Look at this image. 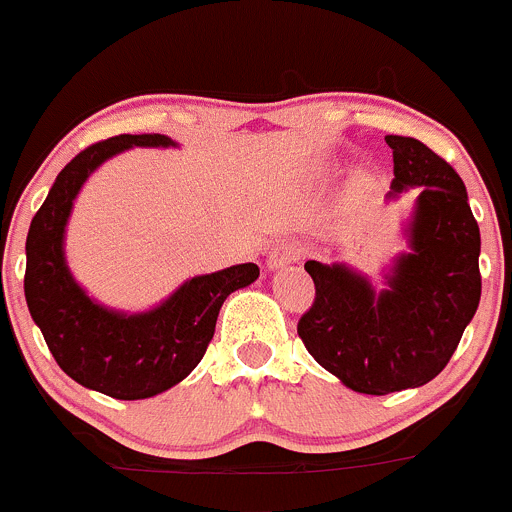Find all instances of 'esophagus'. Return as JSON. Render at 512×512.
<instances>
[{"mask_svg": "<svg viewBox=\"0 0 512 512\" xmlns=\"http://www.w3.org/2000/svg\"><path fill=\"white\" fill-rule=\"evenodd\" d=\"M297 259H300V248L292 246V243H279V246L271 248L269 256H266V266H269L271 271H277L289 264H295Z\"/></svg>", "mask_w": 512, "mask_h": 512, "instance_id": "obj_1", "label": "esophagus"}]
</instances>
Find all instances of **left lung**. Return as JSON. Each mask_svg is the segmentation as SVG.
<instances>
[{"instance_id":"1","label":"left lung","mask_w":512,"mask_h":512,"mask_svg":"<svg viewBox=\"0 0 512 512\" xmlns=\"http://www.w3.org/2000/svg\"><path fill=\"white\" fill-rule=\"evenodd\" d=\"M395 179L387 200L415 189L402 235L408 251L384 284L343 261H307L315 302L297 333L323 369L364 395L423 387L443 372L482 295L479 225L461 176L415 138L387 135Z\"/></svg>"}]
</instances>
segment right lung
<instances>
[{
  "instance_id": "obj_1",
  "label": "right lung",
  "mask_w": 512,
  "mask_h": 512,
  "mask_svg": "<svg viewBox=\"0 0 512 512\" xmlns=\"http://www.w3.org/2000/svg\"><path fill=\"white\" fill-rule=\"evenodd\" d=\"M169 135H117L63 166L27 230L25 300L63 372L115 400H146L192 374L215 336L230 292L259 279L256 264L192 277L151 310L125 312L94 300L66 261V225L81 187L112 156L130 148H176Z\"/></svg>"
}]
</instances>
